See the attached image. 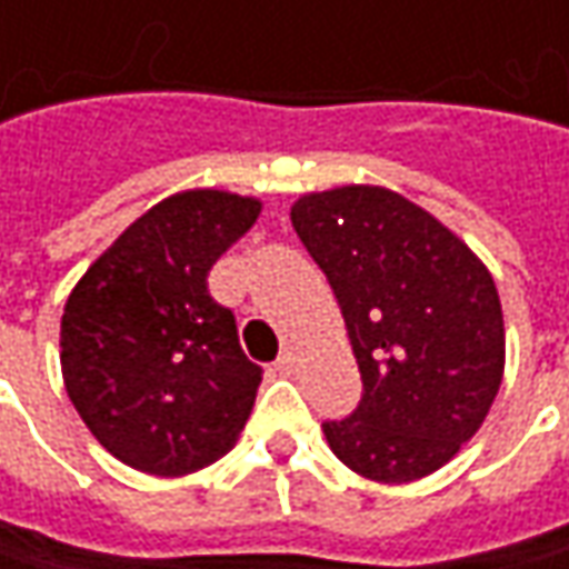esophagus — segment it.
<instances>
[{"label": "esophagus", "instance_id": "esophagus-1", "mask_svg": "<svg viewBox=\"0 0 569 569\" xmlns=\"http://www.w3.org/2000/svg\"><path fill=\"white\" fill-rule=\"evenodd\" d=\"M273 368H277L280 375H292V368H296V356H292V349H283V352H280V359L273 362Z\"/></svg>", "mask_w": 569, "mask_h": 569}]
</instances>
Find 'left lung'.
<instances>
[{"label":"left lung","mask_w":569,"mask_h":569,"mask_svg":"<svg viewBox=\"0 0 569 569\" xmlns=\"http://www.w3.org/2000/svg\"><path fill=\"white\" fill-rule=\"evenodd\" d=\"M292 226L343 311L362 400L323 421L365 479L431 476L481 428L503 378V315L488 267L428 210L378 186L305 194Z\"/></svg>","instance_id":"obj_1"}]
</instances>
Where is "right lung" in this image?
Instances as JSON below:
<instances>
[{"label": "right lung", "mask_w": 569, "mask_h": 569, "mask_svg": "<svg viewBox=\"0 0 569 569\" xmlns=\"http://www.w3.org/2000/svg\"><path fill=\"white\" fill-rule=\"evenodd\" d=\"M261 201L194 188L172 194L90 264L62 315V378L90 435L150 476L226 457L246 428L261 365L236 315L207 289L217 258Z\"/></svg>", "instance_id": "right-lung-1"}]
</instances>
